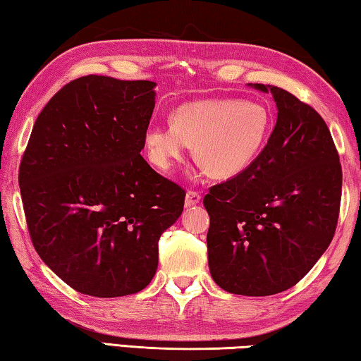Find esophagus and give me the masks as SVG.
<instances>
[{
	"mask_svg": "<svg viewBox=\"0 0 361 361\" xmlns=\"http://www.w3.org/2000/svg\"><path fill=\"white\" fill-rule=\"evenodd\" d=\"M200 202V194L197 191H188L185 197V205L186 207H194Z\"/></svg>",
	"mask_w": 361,
	"mask_h": 361,
	"instance_id": "1",
	"label": "esophagus"
}]
</instances>
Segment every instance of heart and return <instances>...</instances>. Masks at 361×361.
<instances>
[{
  "label": "heart",
  "instance_id": "obj_1",
  "mask_svg": "<svg viewBox=\"0 0 361 361\" xmlns=\"http://www.w3.org/2000/svg\"><path fill=\"white\" fill-rule=\"evenodd\" d=\"M271 132V114L258 102L209 99L186 103L172 114V126H149L145 146L149 161L170 172L189 146L215 176L242 173L258 159Z\"/></svg>",
  "mask_w": 361,
  "mask_h": 361
}]
</instances>
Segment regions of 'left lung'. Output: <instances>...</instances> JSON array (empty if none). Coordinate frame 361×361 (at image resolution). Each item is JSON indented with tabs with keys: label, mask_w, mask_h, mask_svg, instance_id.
<instances>
[{
	"label": "left lung",
	"mask_w": 361,
	"mask_h": 361,
	"mask_svg": "<svg viewBox=\"0 0 361 361\" xmlns=\"http://www.w3.org/2000/svg\"><path fill=\"white\" fill-rule=\"evenodd\" d=\"M276 127L258 159L210 188L207 252L228 293L271 296L295 286L333 240L342 169L328 126L312 106L276 85Z\"/></svg>",
	"instance_id": "left-lung-1"
}]
</instances>
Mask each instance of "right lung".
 Returning a JSON list of instances; mask_svg holds the SVG:
<instances>
[{
	"instance_id": "add662e5",
	"label": "right lung",
	"mask_w": 361,
	"mask_h": 361,
	"mask_svg": "<svg viewBox=\"0 0 361 361\" xmlns=\"http://www.w3.org/2000/svg\"><path fill=\"white\" fill-rule=\"evenodd\" d=\"M156 82L89 75L63 85L36 119L19 169L33 247L82 295L118 298L149 285L159 239L185 189L140 154Z\"/></svg>"
}]
</instances>
